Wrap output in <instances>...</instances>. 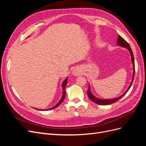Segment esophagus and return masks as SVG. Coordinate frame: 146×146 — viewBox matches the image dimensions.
Returning a JSON list of instances; mask_svg holds the SVG:
<instances>
[{
	"label": "esophagus",
	"mask_w": 146,
	"mask_h": 146,
	"mask_svg": "<svg viewBox=\"0 0 146 146\" xmlns=\"http://www.w3.org/2000/svg\"><path fill=\"white\" fill-rule=\"evenodd\" d=\"M81 73H82L81 70L79 67H75L72 70V74L74 75V76H78L79 75H81Z\"/></svg>",
	"instance_id": "34e87169"
}]
</instances>
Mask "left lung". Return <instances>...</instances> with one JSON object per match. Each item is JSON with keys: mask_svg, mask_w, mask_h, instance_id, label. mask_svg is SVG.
Instances as JSON below:
<instances>
[{"mask_svg": "<svg viewBox=\"0 0 146 146\" xmlns=\"http://www.w3.org/2000/svg\"><path fill=\"white\" fill-rule=\"evenodd\" d=\"M117 45H119L120 46H122V47H124L125 48L127 49L129 52L130 53V56H131V62H132V65H133V78H132V80H131V82L130 85L129 86V88H127V90L125 91V92L123 94V95H121L120 96L116 98H113V99H110V100H107V99H100V98H98L95 97L94 96L93 94L91 93V90H90V84H88V91H87V95L88 98L90 99V100L94 102L96 104H98L99 105H102V106H106V105H109V104H113V103H114L116 101H118L119 100L123 97V96H124L125 94L127 93L129 91V90L130 89V87L131 86V84H132V82L133 81V79H134V76H135V61H134V57H133V54L132 52V50H131L130 46L129 45V44L127 42L123 37H122L121 36L118 35V37H117Z\"/></svg>", "mask_w": 146, "mask_h": 146, "instance_id": "1", "label": "left lung"}]
</instances>
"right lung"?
I'll return each mask as SVG.
<instances>
[{"mask_svg": "<svg viewBox=\"0 0 146 146\" xmlns=\"http://www.w3.org/2000/svg\"><path fill=\"white\" fill-rule=\"evenodd\" d=\"M67 81H68V78H66L65 79L64 81H63L62 84V98H60V101H59V102L57 104H56L54 106H53V107L51 108H50V109H37V110H52V109H55V108L58 107L61 103L62 102V101H64V98L65 97V94H66V92H65V87H66V85L67 84Z\"/></svg>", "mask_w": 146, "mask_h": 146, "instance_id": "obj_1", "label": "right lung"}]
</instances>
